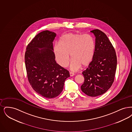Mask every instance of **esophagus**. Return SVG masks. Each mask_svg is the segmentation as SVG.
<instances>
[{"instance_id":"1","label":"esophagus","mask_w":132,"mask_h":132,"mask_svg":"<svg viewBox=\"0 0 132 132\" xmlns=\"http://www.w3.org/2000/svg\"><path fill=\"white\" fill-rule=\"evenodd\" d=\"M70 76L72 77V76H74V75H75V74H74V73H73V72H70Z\"/></svg>"}]
</instances>
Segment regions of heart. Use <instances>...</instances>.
I'll use <instances>...</instances> for the list:
<instances>
[{
	"label": "heart",
	"instance_id": "obj_1",
	"mask_svg": "<svg viewBox=\"0 0 132 132\" xmlns=\"http://www.w3.org/2000/svg\"><path fill=\"white\" fill-rule=\"evenodd\" d=\"M95 47L94 40L91 35L71 32L60 37L59 44L54 45L53 51L57 62L63 67L68 66L70 54L72 58L70 69L77 71L81 65L86 66L92 61Z\"/></svg>",
	"mask_w": 132,
	"mask_h": 132
}]
</instances>
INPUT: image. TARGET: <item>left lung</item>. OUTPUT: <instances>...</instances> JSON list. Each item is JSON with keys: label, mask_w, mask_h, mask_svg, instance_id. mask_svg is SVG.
<instances>
[{"label": "left lung", "mask_w": 132, "mask_h": 132, "mask_svg": "<svg viewBox=\"0 0 132 132\" xmlns=\"http://www.w3.org/2000/svg\"><path fill=\"white\" fill-rule=\"evenodd\" d=\"M95 53L88 68L82 73L85 81L82 91L89 96L102 95L112 85L116 72L117 57L114 48L103 32L94 29Z\"/></svg>", "instance_id": "obj_1"}]
</instances>
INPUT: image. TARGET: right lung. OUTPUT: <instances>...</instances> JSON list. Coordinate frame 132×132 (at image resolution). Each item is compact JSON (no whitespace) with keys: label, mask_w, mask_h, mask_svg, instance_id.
I'll list each match as a JSON object with an SVG mask.
<instances>
[{"label":"right lung","mask_w":132,"mask_h":132,"mask_svg":"<svg viewBox=\"0 0 132 132\" xmlns=\"http://www.w3.org/2000/svg\"><path fill=\"white\" fill-rule=\"evenodd\" d=\"M55 36V33L48 30L38 33L27 46L24 55L30 85L37 93L47 99L58 96L70 77L68 71L55 60L53 42Z\"/></svg>","instance_id":"right-lung-1"}]
</instances>
